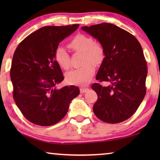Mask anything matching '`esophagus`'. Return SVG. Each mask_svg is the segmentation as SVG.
Instances as JSON below:
<instances>
[{"label":"esophagus","mask_w":160,"mask_h":160,"mask_svg":"<svg viewBox=\"0 0 160 160\" xmlns=\"http://www.w3.org/2000/svg\"><path fill=\"white\" fill-rule=\"evenodd\" d=\"M88 88H80V92L81 93H85V92L88 91Z\"/></svg>","instance_id":"34e87169"}]
</instances>
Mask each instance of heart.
Masks as SVG:
<instances>
[{
    "label": "heart",
    "instance_id": "heart-1",
    "mask_svg": "<svg viewBox=\"0 0 160 160\" xmlns=\"http://www.w3.org/2000/svg\"><path fill=\"white\" fill-rule=\"evenodd\" d=\"M69 47L77 52L83 53L82 64L80 68L70 70L66 76L69 84L76 85H86L90 82L95 72V66L101 64L104 59V50L102 46L94 42L90 36L78 34L69 43ZM55 59L62 68L68 70L70 68L69 55L63 47H58L55 51Z\"/></svg>",
    "mask_w": 160,
    "mask_h": 160
}]
</instances>
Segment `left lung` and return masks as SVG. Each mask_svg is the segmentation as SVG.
Wrapping results in <instances>:
<instances>
[{
	"mask_svg": "<svg viewBox=\"0 0 160 160\" xmlns=\"http://www.w3.org/2000/svg\"><path fill=\"white\" fill-rule=\"evenodd\" d=\"M82 29L98 40L105 54L96 79L108 85H92L98 95L94 114L109 123L126 121L136 112L146 94L148 68L141 45L133 35L113 24Z\"/></svg>",
	"mask_w": 160,
	"mask_h": 160,
	"instance_id": "1",
	"label": "left lung"
}]
</instances>
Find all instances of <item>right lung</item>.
<instances>
[{"mask_svg": "<svg viewBox=\"0 0 160 160\" xmlns=\"http://www.w3.org/2000/svg\"><path fill=\"white\" fill-rule=\"evenodd\" d=\"M78 27V24L43 27L27 37L16 48L10 72L13 99L32 123L42 126L57 123L80 94L79 88L73 85L57 88L64 77L55 59L59 43Z\"/></svg>", "mask_w": 160, "mask_h": 160, "instance_id": "obj_1", "label": "right lung"}]
</instances>
